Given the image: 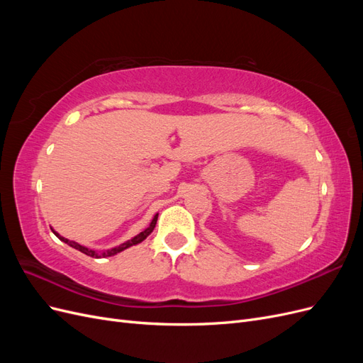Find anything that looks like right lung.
<instances>
[{"label":"right lung","instance_id":"obj_1","mask_svg":"<svg viewBox=\"0 0 363 363\" xmlns=\"http://www.w3.org/2000/svg\"><path fill=\"white\" fill-rule=\"evenodd\" d=\"M157 216H159V213L155 215V218H152V221L150 223V225L144 230V232H140V233L136 235L135 238H131V239L125 240L124 244H121V245H118V247H113V248H111V250H106V251H95V250H92V248H87V247H84V245H80L79 242H75V240H69V239H67V238L60 236L57 232H54L52 228H51V230H52V233L56 235V236L62 240V242L68 244L69 247H72V248H75V250H79V251L84 252L86 256H91V257H95V259H101V257L115 256V255H118V252L124 251V250H127V248H130V247H133V245H138V244L142 242V240H145L147 236H150L152 230H155L156 223H157Z\"/></svg>","mask_w":363,"mask_h":363}]
</instances>
